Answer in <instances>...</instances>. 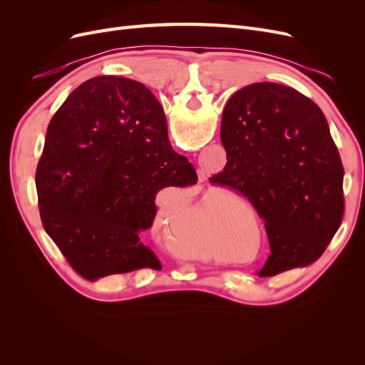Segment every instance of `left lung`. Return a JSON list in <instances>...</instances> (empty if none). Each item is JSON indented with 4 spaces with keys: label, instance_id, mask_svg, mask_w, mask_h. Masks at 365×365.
<instances>
[{
    "label": "left lung",
    "instance_id": "1",
    "mask_svg": "<svg viewBox=\"0 0 365 365\" xmlns=\"http://www.w3.org/2000/svg\"><path fill=\"white\" fill-rule=\"evenodd\" d=\"M220 141L228 161L210 182L263 217L271 256L260 277L319 259L344 215V168L322 109L289 86L252 83L230 97Z\"/></svg>",
    "mask_w": 365,
    "mask_h": 365
}]
</instances>
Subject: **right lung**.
Masks as SVG:
<instances>
[{"mask_svg": "<svg viewBox=\"0 0 365 365\" xmlns=\"http://www.w3.org/2000/svg\"><path fill=\"white\" fill-rule=\"evenodd\" d=\"M196 181L193 165L170 146L155 96L126 77L97 76L48 125L36 169L41 220L86 280L161 269L145 245L155 195Z\"/></svg>", "mask_w": 365, "mask_h": 365, "instance_id": "right-lung-1", "label": "right lung"}]
</instances>
